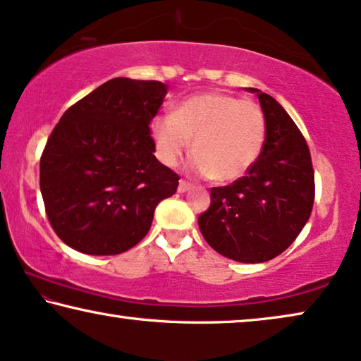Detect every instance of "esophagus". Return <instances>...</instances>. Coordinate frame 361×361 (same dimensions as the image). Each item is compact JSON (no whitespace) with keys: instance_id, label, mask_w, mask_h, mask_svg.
Returning a JSON list of instances; mask_svg holds the SVG:
<instances>
[{"instance_id":"1","label":"esophagus","mask_w":361,"mask_h":361,"mask_svg":"<svg viewBox=\"0 0 361 361\" xmlns=\"http://www.w3.org/2000/svg\"><path fill=\"white\" fill-rule=\"evenodd\" d=\"M191 188H192L191 183H188V181H185V180H180V185H178V191H180V192L190 191Z\"/></svg>"}]
</instances>
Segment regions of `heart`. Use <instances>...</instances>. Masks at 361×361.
I'll list each match as a JSON object with an SVG mask.
<instances>
[{
  "mask_svg": "<svg viewBox=\"0 0 361 361\" xmlns=\"http://www.w3.org/2000/svg\"><path fill=\"white\" fill-rule=\"evenodd\" d=\"M152 137L166 166L178 164L192 139L195 169L216 181H233L260 159L267 121L253 101L207 91L183 99L171 116H157Z\"/></svg>",
  "mask_w": 361,
  "mask_h": 361,
  "instance_id": "b5f03b06",
  "label": "heart"
}]
</instances>
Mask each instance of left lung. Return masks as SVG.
Here are the masks:
<instances>
[{
	"mask_svg": "<svg viewBox=\"0 0 361 361\" xmlns=\"http://www.w3.org/2000/svg\"><path fill=\"white\" fill-rule=\"evenodd\" d=\"M267 121L260 159L229 186L211 188V206L197 217L217 253L242 263H262L294 242L311 216L314 170L301 130L270 94L257 88Z\"/></svg>",
	"mask_w": 361,
	"mask_h": 361,
	"instance_id": "left-lung-1",
	"label": "left lung"
}]
</instances>
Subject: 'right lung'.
<instances>
[{"label":"right lung","instance_id":"1","mask_svg":"<svg viewBox=\"0 0 361 361\" xmlns=\"http://www.w3.org/2000/svg\"><path fill=\"white\" fill-rule=\"evenodd\" d=\"M169 86L113 78L65 111L40 157L55 233L81 253L118 255L147 235L180 176L155 159L150 123Z\"/></svg>","mask_w":361,"mask_h":361}]
</instances>
